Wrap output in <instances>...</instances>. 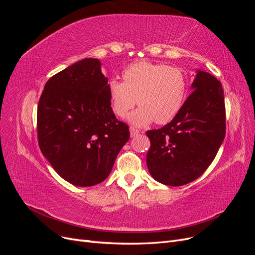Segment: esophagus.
Returning <instances> with one entry per match:
<instances>
[{
    "label": "esophagus",
    "mask_w": 255,
    "mask_h": 255,
    "mask_svg": "<svg viewBox=\"0 0 255 255\" xmlns=\"http://www.w3.org/2000/svg\"><path fill=\"white\" fill-rule=\"evenodd\" d=\"M129 134H130V137H135V136H137L138 134H139V129H137V128H133V127H130L129 128Z\"/></svg>",
    "instance_id": "obj_1"
}]
</instances>
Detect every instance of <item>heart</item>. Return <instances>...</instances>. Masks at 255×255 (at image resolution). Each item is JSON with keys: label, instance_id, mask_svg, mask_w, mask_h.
Here are the masks:
<instances>
[{"label": "heart", "instance_id": "1", "mask_svg": "<svg viewBox=\"0 0 255 255\" xmlns=\"http://www.w3.org/2000/svg\"><path fill=\"white\" fill-rule=\"evenodd\" d=\"M123 82L111 79L106 88L114 113L125 117L136 103L140 106L128 120L135 127L155 121H171L180 113L187 96L188 83L177 67L140 60L128 65L122 72Z\"/></svg>", "mask_w": 255, "mask_h": 255}]
</instances>
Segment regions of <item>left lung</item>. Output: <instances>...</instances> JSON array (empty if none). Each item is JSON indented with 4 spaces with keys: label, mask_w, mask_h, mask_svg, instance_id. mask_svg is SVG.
I'll return each mask as SVG.
<instances>
[{
    "label": "left lung",
    "mask_w": 255,
    "mask_h": 255,
    "mask_svg": "<svg viewBox=\"0 0 255 255\" xmlns=\"http://www.w3.org/2000/svg\"><path fill=\"white\" fill-rule=\"evenodd\" d=\"M194 90L170 123L146 132L151 146L146 166L154 180L182 186L202 175L226 136V107L221 83L197 70Z\"/></svg>",
    "instance_id": "left-lung-1"
}]
</instances>
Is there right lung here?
Listing matches in <instances>:
<instances>
[{
	"mask_svg": "<svg viewBox=\"0 0 255 255\" xmlns=\"http://www.w3.org/2000/svg\"><path fill=\"white\" fill-rule=\"evenodd\" d=\"M107 78L98 58H85L53 75L38 103V143L63 179L94 186L110 175L129 139L112 110Z\"/></svg>",
	"mask_w": 255,
	"mask_h": 255,
	"instance_id": "right-lung-1",
	"label": "right lung"
}]
</instances>
